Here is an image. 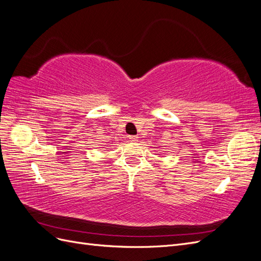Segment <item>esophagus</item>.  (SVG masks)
Wrapping results in <instances>:
<instances>
[{"instance_id":"34e87169","label":"esophagus","mask_w":261,"mask_h":261,"mask_svg":"<svg viewBox=\"0 0 261 261\" xmlns=\"http://www.w3.org/2000/svg\"><path fill=\"white\" fill-rule=\"evenodd\" d=\"M129 140L133 143H136V141H138V136H129Z\"/></svg>"}]
</instances>
